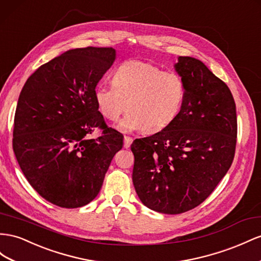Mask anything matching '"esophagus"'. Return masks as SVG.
Wrapping results in <instances>:
<instances>
[{
    "mask_svg": "<svg viewBox=\"0 0 261 261\" xmlns=\"http://www.w3.org/2000/svg\"><path fill=\"white\" fill-rule=\"evenodd\" d=\"M133 143V138L129 136H124V147L125 148H129L130 144Z\"/></svg>",
    "mask_w": 261,
    "mask_h": 261,
    "instance_id": "obj_1",
    "label": "esophagus"
}]
</instances>
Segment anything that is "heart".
Here are the masks:
<instances>
[{"instance_id":"heart-1","label":"heart","mask_w":261,"mask_h":261,"mask_svg":"<svg viewBox=\"0 0 261 261\" xmlns=\"http://www.w3.org/2000/svg\"><path fill=\"white\" fill-rule=\"evenodd\" d=\"M112 82L98 83L94 98L109 121H116L127 103L129 113L118 124L122 132L145 129L152 134L165 129L177 118L186 98L185 82L178 73L165 72L142 60L122 62Z\"/></svg>"}]
</instances>
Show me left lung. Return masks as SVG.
Wrapping results in <instances>:
<instances>
[{"label": "left lung", "instance_id": "left-lung-1", "mask_svg": "<svg viewBox=\"0 0 261 261\" xmlns=\"http://www.w3.org/2000/svg\"><path fill=\"white\" fill-rule=\"evenodd\" d=\"M174 69L186 86L180 113L130 146L138 198L165 214L185 213L214 191L233 163L237 137L236 105L226 83L192 57H179Z\"/></svg>", "mask_w": 261, "mask_h": 261}]
</instances>
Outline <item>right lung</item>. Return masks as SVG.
<instances>
[{
  "label": "right lung",
  "mask_w": 261,
  "mask_h": 261,
  "mask_svg": "<svg viewBox=\"0 0 261 261\" xmlns=\"http://www.w3.org/2000/svg\"><path fill=\"white\" fill-rule=\"evenodd\" d=\"M115 56L112 47L68 50L40 66L20 91L13 150L30 185L57 206L92 201L123 147V134L105 124L94 98ZM95 127L102 135L90 140Z\"/></svg>",
  "instance_id": "right-lung-1"
}]
</instances>
